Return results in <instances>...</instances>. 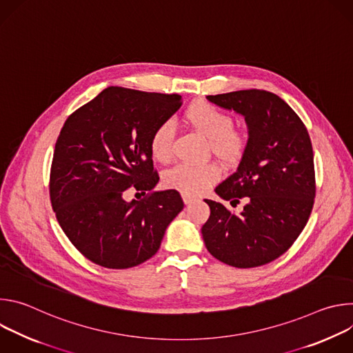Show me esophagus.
<instances>
[{"label":"esophagus","mask_w":353,"mask_h":353,"mask_svg":"<svg viewBox=\"0 0 353 353\" xmlns=\"http://www.w3.org/2000/svg\"><path fill=\"white\" fill-rule=\"evenodd\" d=\"M196 198L195 196H192V195H187V194H183V201H184V204L185 205H188V204H191V203H194Z\"/></svg>","instance_id":"34e87169"}]
</instances>
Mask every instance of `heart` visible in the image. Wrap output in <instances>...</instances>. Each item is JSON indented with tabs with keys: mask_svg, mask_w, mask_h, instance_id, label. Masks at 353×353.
I'll list each match as a JSON object with an SVG mask.
<instances>
[{
	"mask_svg": "<svg viewBox=\"0 0 353 353\" xmlns=\"http://www.w3.org/2000/svg\"><path fill=\"white\" fill-rule=\"evenodd\" d=\"M184 119L194 130L210 139L211 150L222 162L234 165L241 161L248 137L244 131L234 128V120L229 113L205 100H196L187 108ZM174 134L176 128L172 120L162 121L154 130L149 139V150L157 162L172 161ZM221 177V166L212 162L205 165L179 163L165 173L163 184L181 194L199 195L216 184Z\"/></svg>",
	"mask_w": 353,
	"mask_h": 353,
	"instance_id": "heart-1",
	"label": "heart"
}]
</instances>
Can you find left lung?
<instances>
[{
  "instance_id": "left-lung-1",
  "label": "left lung",
  "mask_w": 353,
  "mask_h": 353,
  "mask_svg": "<svg viewBox=\"0 0 353 353\" xmlns=\"http://www.w3.org/2000/svg\"><path fill=\"white\" fill-rule=\"evenodd\" d=\"M244 116L248 143L237 170L216 194L241 214L205 199L210 219L201 229L210 253L236 268L265 265L290 248L305 229L316 196L313 146L306 125L275 93L261 89L207 96Z\"/></svg>"
}]
</instances>
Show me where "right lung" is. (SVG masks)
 Instances as JSON below:
<instances>
[{
    "mask_svg": "<svg viewBox=\"0 0 353 353\" xmlns=\"http://www.w3.org/2000/svg\"><path fill=\"white\" fill-rule=\"evenodd\" d=\"M180 106L177 93L109 86L65 120L50 169V199L61 229L92 263L112 270L142 264L183 210L176 190L152 191L159 174L149 150L157 125ZM130 188L145 198L127 203Z\"/></svg>",
    "mask_w": 353,
    "mask_h": 353,
    "instance_id": "right-lung-1",
    "label": "right lung"
}]
</instances>
